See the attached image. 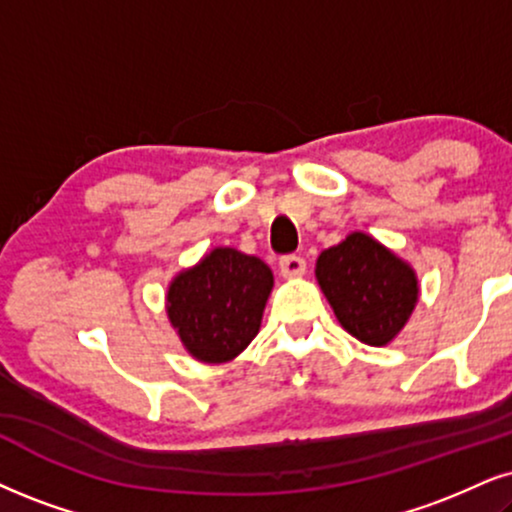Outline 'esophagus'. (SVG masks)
Wrapping results in <instances>:
<instances>
[{"mask_svg":"<svg viewBox=\"0 0 512 512\" xmlns=\"http://www.w3.org/2000/svg\"><path fill=\"white\" fill-rule=\"evenodd\" d=\"M280 270H282V275H287V277H299L306 273V261L296 254H287L280 258Z\"/></svg>","mask_w":512,"mask_h":512,"instance_id":"34e87169","label":"esophagus"}]
</instances>
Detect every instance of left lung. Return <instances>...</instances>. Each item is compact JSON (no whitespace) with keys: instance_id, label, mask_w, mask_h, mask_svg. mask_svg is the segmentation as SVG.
Segmentation results:
<instances>
[{"instance_id":"1","label":"left lung","mask_w":512,"mask_h":512,"mask_svg":"<svg viewBox=\"0 0 512 512\" xmlns=\"http://www.w3.org/2000/svg\"><path fill=\"white\" fill-rule=\"evenodd\" d=\"M315 277L344 330L370 346L389 344L418 301L410 266L363 232L323 251Z\"/></svg>"}]
</instances>
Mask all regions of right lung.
Segmentation results:
<instances>
[{"mask_svg": "<svg viewBox=\"0 0 512 512\" xmlns=\"http://www.w3.org/2000/svg\"><path fill=\"white\" fill-rule=\"evenodd\" d=\"M273 273L261 258L213 249L168 289V318L182 344L204 363L239 356L261 327Z\"/></svg>", "mask_w": 512, "mask_h": 512, "instance_id": "1", "label": "right lung"}]
</instances>
